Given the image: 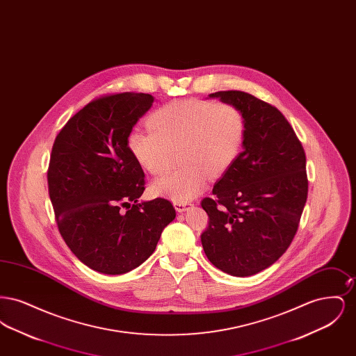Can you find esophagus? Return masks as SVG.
<instances>
[{
    "label": "esophagus",
    "mask_w": 356,
    "mask_h": 356,
    "mask_svg": "<svg viewBox=\"0 0 356 356\" xmlns=\"http://www.w3.org/2000/svg\"><path fill=\"white\" fill-rule=\"evenodd\" d=\"M173 205L177 212H184L188 207L192 205V202H175Z\"/></svg>",
    "instance_id": "obj_1"
}]
</instances>
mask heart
<instances>
[{
    "label": "heart",
    "instance_id": "obj_1",
    "mask_svg": "<svg viewBox=\"0 0 356 356\" xmlns=\"http://www.w3.org/2000/svg\"><path fill=\"white\" fill-rule=\"evenodd\" d=\"M151 131L134 129L128 148L137 164L151 175L168 170L173 153L181 164L152 184L154 195L175 202L197 196L207 179L219 177L235 163L243 147L245 121L234 104L177 100L156 109Z\"/></svg>",
    "mask_w": 356,
    "mask_h": 356
}]
</instances>
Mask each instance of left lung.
Listing matches in <instances>:
<instances>
[{"instance_id":"8db88e82","label":"left lung","mask_w":356,"mask_h":356,"mask_svg":"<svg viewBox=\"0 0 356 356\" xmlns=\"http://www.w3.org/2000/svg\"><path fill=\"white\" fill-rule=\"evenodd\" d=\"M209 97L243 113V152L202 207L208 227L202 244L208 260L234 276H251L287 251L299 228L308 193L305 153L287 119L271 104L241 90Z\"/></svg>"}]
</instances>
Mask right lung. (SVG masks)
<instances>
[{
	"label": "right lung",
	"instance_id": "add662e5",
	"mask_svg": "<svg viewBox=\"0 0 356 356\" xmlns=\"http://www.w3.org/2000/svg\"><path fill=\"white\" fill-rule=\"evenodd\" d=\"M153 100L135 92L97 97L54 140L48 189L56 222L70 251L95 271H132L153 254L176 218L167 199L138 203L145 175L128 148V136Z\"/></svg>",
	"mask_w": 356,
	"mask_h": 356
}]
</instances>
